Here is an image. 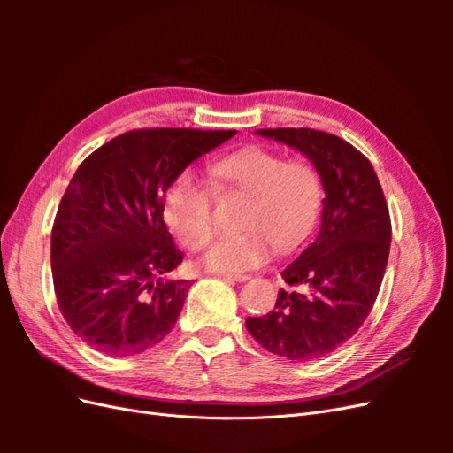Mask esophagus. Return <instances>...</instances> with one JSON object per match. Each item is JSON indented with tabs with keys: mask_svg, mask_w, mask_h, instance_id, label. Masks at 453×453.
I'll return each instance as SVG.
<instances>
[{
	"mask_svg": "<svg viewBox=\"0 0 453 453\" xmlns=\"http://www.w3.org/2000/svg\"><path fill=\"white\" fill-rule=\"evenodd\" d=\"M251 276H248V273H225L223 276V280H226V281H238V283H242V281H248Z\"/></svg>",
	"mask_w": 453,
	"mask_h": 453,
	"instance_id": "obj_1",
	"label": "esophagus"
}]
</instances>
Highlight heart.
Instances as JSON below:
<instances>
[{
    "instance_id": "obj_1",
    "label": "heart",
    "mask_w": 453,
    "mask_h": 453,
    "mask_svg": "<svg viewBox=\"0 0 453 453\" xmlns=\"http://www.w3.org/2000/svg\"><path fill=\"white\" fill-rule=\"evenodd\" d=\"M215 181L248 196L238 234L213 243L203 266L213 272H243L265 265L273 248L281 253L300 248L318 225L323 183L313 164L285 160L265 147H245L211 168ZM213 190L183 173L164 200L166 223L187 250L200 251L215 232Z\"/></svg>"
}]
</instances>
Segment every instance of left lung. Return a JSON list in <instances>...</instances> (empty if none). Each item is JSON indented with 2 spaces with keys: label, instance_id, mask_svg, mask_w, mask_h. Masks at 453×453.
<instances>
[{
  "label": "left lung",
  "instance_id": "8db88e82",
  "mask_svg": "<svg viewBox=\"0 0 453 453\" xmlns=\"http://www.w3.org/2000/svg\"><path fill=\"white\" fill-rule=\"evenodd\" d=\"M257 134L306 155L326 196L318 238L281 272L291 289L245 326L270 353L313 361L346 344L376 303L391 245L389 208L372 164L346 140L313 128Z\"/></svg>",
  "mask_w": 453,
  "mask_h": 453
}]
</instances>
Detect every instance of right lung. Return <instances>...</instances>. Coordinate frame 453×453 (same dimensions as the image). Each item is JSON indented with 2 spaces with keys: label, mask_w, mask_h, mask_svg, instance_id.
I'll use <instances>...</instances> for the list:
<instances>
[{
  "label": "right lung",
  "mask_w": 453,
  "mask_h": 453,
  "mask_svg": "<svg viewBox=\"0 0 453 453\" xmlns=\"http://www.w3.org/2000/svg\"><path fill=\"white\" fill-rule=\"evenodd\" d=\"M236 130L138 128L88 155L54 217L50 266L65 323L94 349L130 357L170 334L188 281L164 225V193Z\"/></svg>",
  "instance_id": "add662e5"
}]
</instances>
